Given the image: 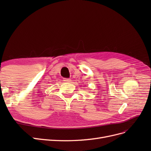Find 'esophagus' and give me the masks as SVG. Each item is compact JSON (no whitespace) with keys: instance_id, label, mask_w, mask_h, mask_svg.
<instances>
[{"instance_id":"1","label":"esophagus","mask_w":151,"mask_h":151,"mask_svg":"<svg viewBox=\"0 0 151 151\" xmlns=\"http://www.w3.org/2000/svg\"><path fill=\"white\" fill-rule=\"evenodd\" d=\"M63 81H64L65 82H70L71 80L70 79H68V78H64L63 79Z\"/></svg>"}]
</instances>
